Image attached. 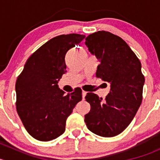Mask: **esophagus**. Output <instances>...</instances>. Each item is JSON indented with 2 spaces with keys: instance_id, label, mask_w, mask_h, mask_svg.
<instances>
[{
  "instance_id": "esophagus-1",
  "label": "esophagus",
  "mask_w": 160,
  "mask_h": 160,
  "mask_svg": "<svg viewBox=\"0 0 160 160\" xmlns=\"http://www.w3.org/2000/svg\"><path fill=\"white\" fill-rule=\"evenodd\" d=\"M86 95H87V92L84 91V90H83V91H82V97H83V99H84Z\"/></svg>"
}]
</instances>
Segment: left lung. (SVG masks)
Returning <instances> with one entry per match:
<instances>
[{"mask_svg": "<svg viewBox=\"0 0 160 160\" xmlns=\"http://www.w3.org/2000/svg\"><path fill=\"white\" fill-rule=\"evenodd\" d=\"M85 44L101 62L96 77L110 83L111 90L104 101L88 93L85 99L90 111L84 122L96 135L115 136L128 126L142 104L145 77L141 62L122 38L109 32L89 35Z\"/></svg>", "mask_w": 160, "mask_h": 160, "instance_id": "obj_1", "label": "left lung"}]
</instances>
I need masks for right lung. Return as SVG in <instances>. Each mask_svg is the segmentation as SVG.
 Masks as SVG:
<instances>
[{"instance_id": "right-lung-1", "label": "right lung", "mask_w": 160, "mask_h": 160, "mask_svg": "<svg viewBox=\"0 0 160 160\" xmlns=\"http://www.w3.org/2000/svg\"><path fill=\"white\" fill-rule=\"evenodd\" d=\"M85 35L54 37L27 59L15 83L16 109L27 132L35 139L50 141L65 132L66 121L82 100V90L65 94L58 81L67 72L65 56Z\"/></svg>"}]
</instances>
